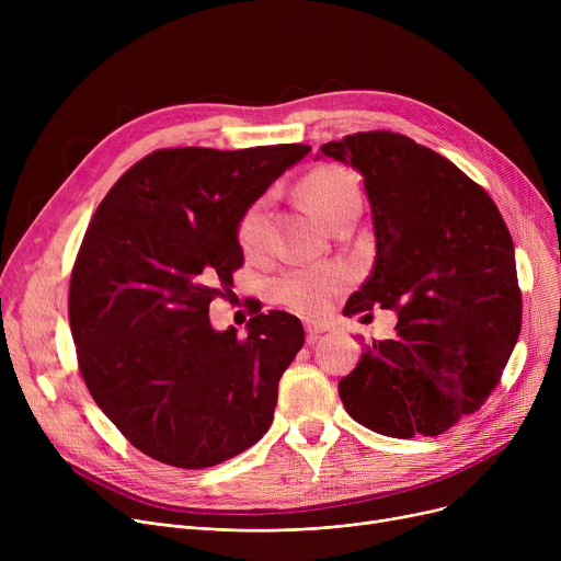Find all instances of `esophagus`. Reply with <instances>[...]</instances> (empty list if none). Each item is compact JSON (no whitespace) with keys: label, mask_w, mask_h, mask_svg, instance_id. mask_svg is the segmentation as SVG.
Returning a JSON list of instances; mask_svg holds the SVG:
<instances>
[{"label":"esophagus","mask_w":561,"mask_h":561,"mask_svg":"<svg viewBox=\"0 0 561 561\" xmlns=\"http://www.w3.org/2000/svg\"><path fill=\"white\" fill-rule=\"evenodd\" d=\"M305 328H307L309 339L313 341L318 334H322V332H328V330H330V322H325V320H307V322H305Z\"/></svg>","instance_id":"1"}]
</instances>
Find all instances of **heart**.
I'll list each match as a JSON object with an SVG mask.
<instances>
[{
	"instance_id": "heart-1",
	"label": "heart",
	"mask_w": 561,
	"mask_h": 561,
	"mask_svg": "<svg viewBox=\"0 0 561 561\" xmlns=\"http://www.w3.org/2000/svg\"><path fill=\"white\" fill-rule=\"evenodd\" d=\"M302 195L328 227L345 214L362 209V191L355 174L343 168H318L305 176ZM268 197H259L241 214L236 239L245 254L256 256L265 245ZM347 282V271L339 263L293 268L273 282V300L302 313H318Z\"/></svg>"
}]
</instances>
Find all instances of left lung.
<instances>
[{"label":"left lung","instance_id":"1","mask_svg":"<svg viewBox=\"0 0 561 561\" xmlns=\"http://www.w3.org/2000/svg\"><path fill=\"white\" fill-rule=\"evenodd\" d=\"M320 152L364 176L375 265L343 313H398L339 381L347 414L396 438L436 436L478 411L520 334L514 243L497 206L446 157L393 131H359Z\"/></svg>","mask_w":561,"mask_h":561}]
</instances>
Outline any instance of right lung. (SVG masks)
Here are the masks:
<instances>
[{
	"label": "right lung",
	"instance_id": "obj_1",
	"mask_svg": "<svg viewBox=\"0 0 561 561\" xmlns=\"http://www.w3.org/2000/svg\"><path fill=\"white\" fill-rule=\"evenodd\" d=\"M309 152L157 150L98 206L72 268L70 330L88 391L147 457L209 468L268 432L302 322L256 313L239 339L211 328L209 305L243 265L241 214Z\"/></svg>",
	"mask_w": 561,
	"mask_h": 561
}]
</instances>
